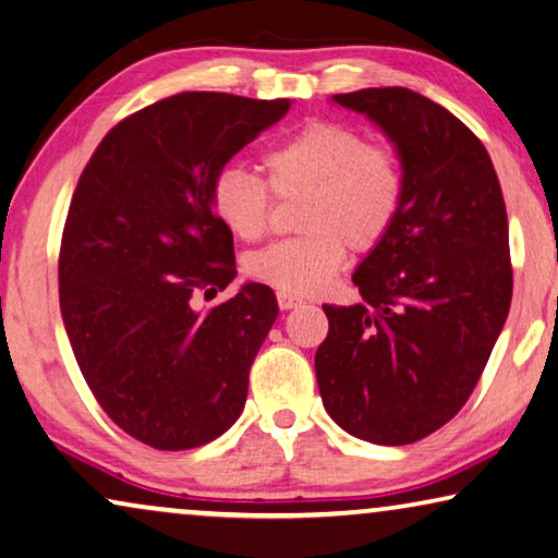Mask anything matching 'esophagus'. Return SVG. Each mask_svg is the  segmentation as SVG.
I'll return each mask as SVG.
<instances>
[{
  "mask_svg": "<svg viewBox=\"0 0 558 558\" xmlns=\"http://www.w3.org/2000/svg\"><path fill=\"white\" fill-rule=\"evenodd\" d=\"M303 301L298 295H290V293H282V290H278V305L280 311H290V307H298Z\"/></svg>",
  "mask_w": 558,
  "mask_h": 558,
  "instance_id": "34e87169",
  "label": "esophagus"
}]
</instances>
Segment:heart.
Masks as SVG:
<instances>
[{
  "mask_svg": "<svg viewBox=\"0 0 558 558\" xmlns=\"http://www.w3.org/2000/svg\"><path fill=\"white\" fill-rule=\"evenodd\" d=\"M260 174L226 165L213 178L210 203L222 226L240 240H260L278 197L305 195V235L278 240L245 257V272L290 295L326 288L343 268L345 245L368 253L384 243L401 215L405 172L386 143H368L361 130L332 120H311L263 155Z\"/></svg>",
  "mask_w": 558,
  "mask_h": 558,
  "instance_id": "b5f03b06",
  "label": "heart"
}]
</instances>
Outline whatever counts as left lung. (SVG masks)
<instances>
[{
	"instance_id": "left-lung-1",
	"label": "left lung",
	"mask_w": 558,
	"mask_h": 558,
	"mask_svg": "<svg viewBox=\"0 0 558 558\" xmlns=\"http://www.w3.org/2000/svg\"><path fill=\"white\" fill-rule=\"evenodd\" d=\"M393 140L405 199L359 265V305H323L315 376L330 418L380 446H405L463 409L511 307L509 218L486 147L405 87L332 95Z\"/></svg>"
}]
</instances>
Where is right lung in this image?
Returning <instances> with one entry per match:
<instances>
[{"label": "right lung", "mask_w": 558, "mask_h": 558, "mask_svg": "<svg viewBox=\"0 0 558 558\" xmlns=\"http://www.w3.org/2000/svg\"><path fill=\"white\" fill-rule=\"evenodd\" d=\"M290 99L180 93L114 124L74 187L60 245V307L102 411L157 451H187L243 413L247 376L278 318L276 293L235 278L213 178Z\"/></svg>", "instance_id": "1"}]
</instances>
